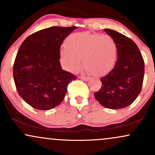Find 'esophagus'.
Segmentation results:
<instances>
[{
	"label": "esophagus",
	"mask_w": 155,
	"mask_h": 155,
	"mask_svg": "<svg viewBox=\"0 0 155 155\" xmlns=\"http://www.w3.org/2000/svg\"><path fill=\"white\" fill-rule=\"evenodd\" d=\"M80 79L84 80V81H88L89 79H90V78L89 77H87V76H80Z\"/></svg>",
	"instance_id": "1"
}]
</instances>
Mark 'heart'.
I'll return each instance as SVG.
<instances>
[{
  "mask_svg": "<svg viewBox=\"0 0 155 155\" xmlns=\"http://www.w3.org/2000/svg\"><path fill=\"white\" fill-rule=\"evenodd\" d=\"M117 54V44L111 35L88 32L73 33L60 49V60L65 70L76 73L82 66L88 73L103 76L113 68Z\"/></svg>",
  "mask_w": 155,
  "mask_h": 155,
  "instance_id": "obj_1",
  "label": "heart"
}]
</instances>
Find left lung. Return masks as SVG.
<instances>
[{"label":"left lung","instance_id":"1","mask_svg":"<svg viewBox=\"0 0 155 155\" xmlns=\"http://www.w3.org/2000/svg\"><path fill=\"white\" fill-rule=\"evenodd\" d=\"M104 31L114 39L118 58L111 71L101 78L102 86L94 95L104 107L120 109L132 104L141 91L144 61L132 39L113 30Z\"/></svg>","mask_w":155,"mask_h":155}]
</instances>
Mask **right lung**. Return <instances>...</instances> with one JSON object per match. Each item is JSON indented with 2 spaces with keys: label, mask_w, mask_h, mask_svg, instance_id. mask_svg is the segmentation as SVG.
<instances>
[{
  "label": "right lung",
  "mask_w": 155,
  "mask_h": 155,
  "mask_svg": "<svg viewBox=\"0 0 155 155\" xmlns=\"http://www.w3.org/2000/svg\"><path fill=\"white\" fill-rule=\"evenodd\" d=\"M77 27L53 26L25 38L13 66L15 86L20 97L35 109L49 110L60 104L68 84L76 76L62 69L60 47Z\"/></svg>",
  "instance_id": "add662e5"
}]
</instances>
